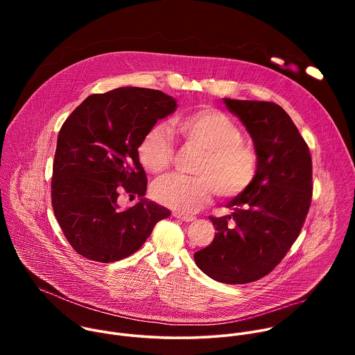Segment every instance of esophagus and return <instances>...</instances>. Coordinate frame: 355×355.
<instances>
[{
	"label": "esophagus",
	"mask_w": 355,
	"mask_h": 355,
	"mask_svg": "<svg viewBox=\"0 0 355 355\" xmlns=\"http://www.w3.org/2000/svg\"><path fill=\"white\" fill-rule=\"evenodd\" d=\"M173 216L174 218H177V219H181V220H184V222H192V220H195V216H192V215H187V214H181V212H173Z\"/></svg>",
	"instance_id": "34e87169"
}]
</instances>
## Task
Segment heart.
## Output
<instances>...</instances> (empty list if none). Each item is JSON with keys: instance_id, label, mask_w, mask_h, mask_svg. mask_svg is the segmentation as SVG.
Segmentation results:
<instances>
[{"instance_id": "obj_1", "label": "heart", "mask_w": 355, "mask_h": 355, "mask_svg": "<svg viewBox=\"0 0 355 355\" xmlns=\"http://www.w3.org/2000/svg\"><path fill=\"white\" fill-rule=\"evenodd\" d=\"M173 126L187 141L205 151L195 168L198 177L171 174L153 184L151 196L159 204L181 214H193L207 207L215 193L236 198L254 181L257 151L243 140L240 126L227 114L202 107L178 114ZM137 156L147 171H166L174 157L171 129L166 123L151 126L137 146Z\"/></svg>"}]
</instances>
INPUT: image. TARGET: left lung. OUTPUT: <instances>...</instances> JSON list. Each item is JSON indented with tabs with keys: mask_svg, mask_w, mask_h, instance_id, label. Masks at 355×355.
<instances>
[{
	"mask_svg": "<svg viewBox=\"0 0 355 355\" xmlns=\"http://www.w3.org/2000/svg\"><path fill=\"white\" fill-rule=\"evenodd\" d=\"M223 101L254 141L259 167L251 185L227 204L232 215L209 216L215 239L193 259L215 281L248 284L270 274L297 239L312 202V157L279 105Z\"/></svg>",
	"mask_w": 355,
	"mask_h": 355,
	"instance_id": "1",
	"label": "left lung"
}]
</instances>
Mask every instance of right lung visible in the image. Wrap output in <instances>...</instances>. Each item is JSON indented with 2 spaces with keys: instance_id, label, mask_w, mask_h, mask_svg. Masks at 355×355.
Instances as JSON below:
<instances>
[{
  "instance_id": "right-lung-1",
  "label": "right lung",
  "mask_w": 355,
  "mask_h": 355,
  "mask_svg": "<svg viewBox=\"0 0 355 355\" xmlns=\"http://www.w3.org/2000/svg\"><path fill=\"white\" fill-rule=\"evenodd\" d=\"M175 99L159 89L121 87L92 94L63 123L53 162L52 207L80 256L114 263L137 251L170 211L144 199L147 178L137 146L173 114ZM122 191L141 200L121 210Z\"/></svg>"
}]
</instances>
